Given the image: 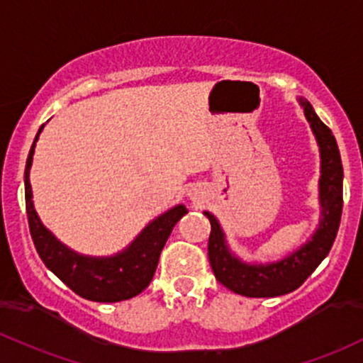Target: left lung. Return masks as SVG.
<instances>
[{
  "label": "left lung",
  "instance_id": "8db88e82",
  "mask_svg": "<svg viewBox=\"0 0 363 363\" xmlns=\"http://www.w3.org/2000/svg\"><path fill=\"white\" fill-rule=\"evenodd\" d=\"M305 118L315 136L320 153V179H318V205L320 218L310 240L294 252L276 262H245L227 245L220 222L213 213L203 212L210 220L212 233L208 240V258L215 277L230 291L250 298H274L300 288L306 277L328 257L336 240L343 210V163L333 133L306 101L298 96Z\"/></svg>",
  "mask_w": 363,
  "mask_h": 363
}]
</instances>
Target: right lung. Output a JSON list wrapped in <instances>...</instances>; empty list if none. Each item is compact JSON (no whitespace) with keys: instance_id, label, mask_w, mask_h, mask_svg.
Masks as SVG:
<instances>
[{"instance_id":"right-lung-1","label":"right lung","mask_w":363,"mask_h":363,"mask_svg":"<svg viewBox=\"0 0 363 363\" xmlns=\"http://www.w3.org/2000/svg\"><path fill=\"white\" fill-rule=\"evenodd\" d=\"M43 127L45 125H41V129L35 134L33 148L27 157L26 175H23L27 218H29L30 236H33L39 257L60 281L65 282L72 291L86 300L115 303V301L138 296L150 286L163 246L179 218L188 213V208L184 205H175L158 215L138 234L136 240L130 241L127 248L110 257H91V255L74 252L57 240L50 229H46L34 208L29 175L35 143H38L39 134L43 133Z\"/></svg>"}]
</instances>
